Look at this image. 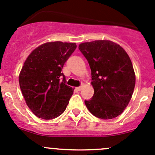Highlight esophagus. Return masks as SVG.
Wrapping results in <instances>:
<instances>
[{
	"label": "esophagus",
	"mask_w": 155,
	"mask_h": 155,
	"mask_svg": "<svg viewBox=\"0 0 155 155\" xmlns=\"http://www.w3.org/2000/svg\"><path fill=\"white\" fill-rule=\"evenodd\" d=\"M76 89H77L78 91H80L81 89H82V86H79V87L76 88Z\"/></svg>",
	"instance_id": "1"
}]
</instances>
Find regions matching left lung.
Segmentation results:
<instances>
[{"label":"left lung","instance_id":"1","mask_svg":"<svg viewBox=\"0 0 155 155\" xmlns=\"http://www.w3.org/2000/svg\"><path fill=\"white\" fill-rule=\"evenodd\" d=\"M79 49L89 63L94 95L85 100L89 112L101 119L121 115L129 103L135 86V74L129 56L110 40L81 43Z\"/></svg>","mask_w":155,"mask_h":155}]
</instances>
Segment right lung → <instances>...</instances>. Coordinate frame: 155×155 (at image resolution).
I'll list each match as a JSON object with an SVG mask.
<instances>
[{
    "instance_id": "1",
    "label": "right lung",
    "mask_w": 155,
    "mask_h": 155,
    "mask_svg": "<svg viewBox=\"0 0 155 155\" xmlns=\"http://www.w3.org/2000/svg\"><path fill=\"white\" fill-rule=\"evenodd\" d=\"M76 48L75 43L49 42L33 50L24 62L20 87L27 106L38 118L53 119L66 110L74 89L66 84L61 71Z\"/></svg>"
}]
</instances>
